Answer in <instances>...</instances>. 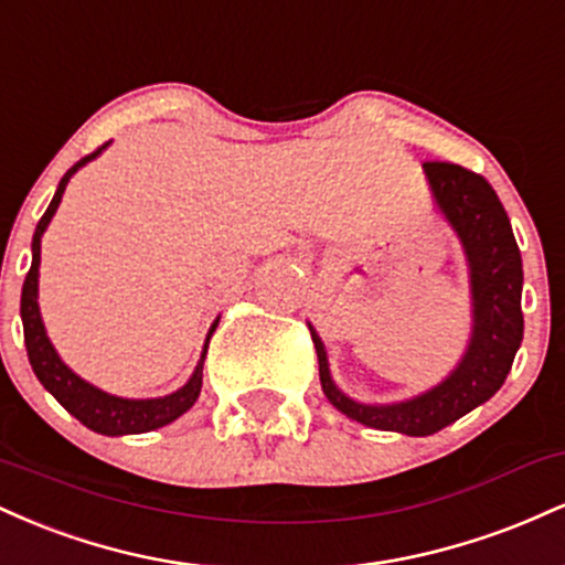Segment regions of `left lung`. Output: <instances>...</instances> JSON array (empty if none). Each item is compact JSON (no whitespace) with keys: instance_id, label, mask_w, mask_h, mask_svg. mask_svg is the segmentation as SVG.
<instances>
[{"instance_id":"obj_1","label":"left lung","mask_w":565,"mask_h":565,"mask_svg":"<svg viewBox=\"0 0 565 565\" xmlns=\"http://www.w3.org/2000/svg\"><path fill=\"white\" fill-rule=\"evenodd\" d=\"M423 170L438 210L462 242L470 268L472 334L457 369L417 398L385 406L359 404L334 385L327 350L310 327L319 353L321 387L329 404L355 423L404 436H433L486 404L508 380L523 340L521 249L494 188L481 174L451 161H425Z\"/></svg>"}]
</instances>
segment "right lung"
I'll return each mask as SVG.
<instances>
[{
    "instance_id": "1",
    "label": "right lung",
    "mask_w": 565,
    "mask_h": 565,
    "mask_svg": "<svg viewBox=\"0 0 565 565\" xmlns=\"http://www.w3.org/2000/svg\"><path fill=\"white\" fill-rule=\"evenodd\" d=\"M106 146H100L97 151L89 153V157L79 159L66 174H63L61 183H57L55 196L50 201L47 212H44L42 220L36 223L34 242H31V268L29 274H25L23 291H21V319H23V337H25V350H29L31 369H34L36 380L42 382L44 391L53 393L57 404L66 408L68 414H74V417L79 419L84 427H89V430L100 433V436H135V433H148L174 423L180 414H185L188 408L196 404L201 393V369H204L206 345H210V337L217 329V321L212 323L210 334H206L204 350H201V361L199 366L193 369L191 380H188L180 391L164 395V398H119V395L100 391V387L84 382L79 374L71 372V369L61 361V355L55 353L53 342H50L47 332H44L42 313H39V302H36L39 260H42V233L47 231L50 220H53L57 204H61L63 191H66L71 174L79 170V167L87 164V161H93Z\"/></svg>"
}]
</instances>
